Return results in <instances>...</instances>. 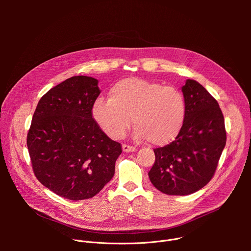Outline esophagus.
<instances>
[{
    "mask_svg": "<svg viewBox=\"0 0 251 251\" xmlns=\"http://www.w3.org/2000/svg\"><path fill=\"white\" fill-rule=\"evenodd\" d=\"M122 149L124 152H135L136 151V148L133 147V146H129V145H126V144H123L122 145Z\"/></svg>",
    "mask_w": 251,
    "mask_h": 251,
    "instance_id": "obj_1",
    "label": "esophagus"
}]
</instances>
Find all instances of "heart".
Listing matches in <instances>:
<instances>
[{
  "instance_id": "b5f03b06",
  "label": "heart",
  "mask_w": 251,
  "mask_h": 251,
  "mask_svg": "<svg viewBox=\"0 0 251 251\" xmlns=\"http://www.w3.org/2000/svg\"><path fill=\"white\" fill-rule=\"evenodd\" d=\"M91 113L97 125L112 139L122 138L133 119L136 139H147L152 145L164 146L174 141L183 128L186 100L176 87L132 77L115 83L110 88L109 99H96Z\"/></svg>"
}]
</instances>
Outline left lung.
Here are the masks:
<instances>
[{
	"label": "left lung",
	"mask_w": 251,
	"mask_h": 251,
	"mask_svg": "<svg viewBox=\"0 0 251 251\" xmlns=\"http://www.w3.org/2000/svg\"><path fill=\"white\" fill-rule=\"evenodd\" d=\"M186 118L175 141L154 150L150 181L160 192L187 196L202 189L216 172L226 143L225 119L218 101L198 81L182 87Z\"/></svg>",
	"instance_id": "8db88e82"
}]
</instances>
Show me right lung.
I'll use <instances>...</instances> for the list:
<instances>
[{
  "label": "right lung",
  "instance_id": "1",
  "mask_svg": "<svg viewBox=\"0 0 251 251\" xmlns=\"http://www.w3.org/2000/svg\"><path fill=\"white\" fill-rule=\"evenodd\" d=\"M98 80L73 76L49 90L39 101L26 145L33 173L49 190L67 200L97 195L115 173L122 153L92 118L100 94Z\"/></svg>",
  "mask_w": 251,
  "mask_h": 251
}]
</instances>
